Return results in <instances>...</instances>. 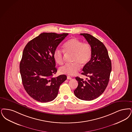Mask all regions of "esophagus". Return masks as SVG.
I'll return each instance as SVG.
<instances>
[{
    "mask_svg": "<svg viewBox=\"0 0 132 132\" xmlns=\"http://www.w3.org/2000/svg\"><path fill=\"white\" fill-rule=\"evenodd\" d=\"M67 79H72V78H71V77H70V76H67Z\"/></svg>",
    "mask_w": 132,
    "mask_h": 132,
    "instance_id": "obj_1",
    "label": "esophagus"
}]
</instances>
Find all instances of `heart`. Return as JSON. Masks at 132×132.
Instances as JSON below:
<instances>
[{
    "instance_id": "heart-1",
    "label": "heart",
    "mask_w": 132,
    "mask_h": 132,
    "mask_svg": "<svg viewBox=\"0 0 132 132\" xmlns=\"http://www.w3.org/2000/svg\"><path fill=\"white\" fill-rule=\"evenodd\" d=\"M64 50L68 54H73V63L67 64L59 68L60 73L73 76L77 74L80 65H85L89 61L92 55V48L89 43H83L78 39L73 38L64 45ZM53 58L56 63L62 65L64 62L63 51L57 48L53 53Z\"/></svg>"
}]
</instances>
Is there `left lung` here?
Instances as JSON below:
<instances>
[{
    "label": "left lung",
    "instance_id": "8db88e82",
    "mask_svg": "<svg viewBox=\"0 0 132 132\" xmlns=\"http://www.w3.org/2000/svg\"><path fill=\"white\" fill-rule=\"evenodd\" d=\"M90 45L92 55L82 69L81 74L88 77L84 80L76 77L78 86L74 90L75 96L82 100H93L99 97L108 85L111 71V63L105 45L100 40L87 33H81Z\"/></svg>",
    "mask_w": 132,
    "mask_h": 132
}]
</instances>
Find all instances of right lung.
<instances>
[{
    "mask_svg": "<svg viewBox=\"0 0 132 132\" xmlns=\"http://www.w3.org/2000/svg\"><path fill=\"white\" fill-rule=\"evenodd\" d=\"M68 35L42 33L24 47L20 64V73L24 88L33 99L42 103L53 100L60 85L67 79L65 75L53 77L57 72L53 55Z\"/></svg>",
    "mask_w": 132,
    "mask_h": 132,
    "instance_id": "1",
    "label": "right lung"
}]
</instances>
